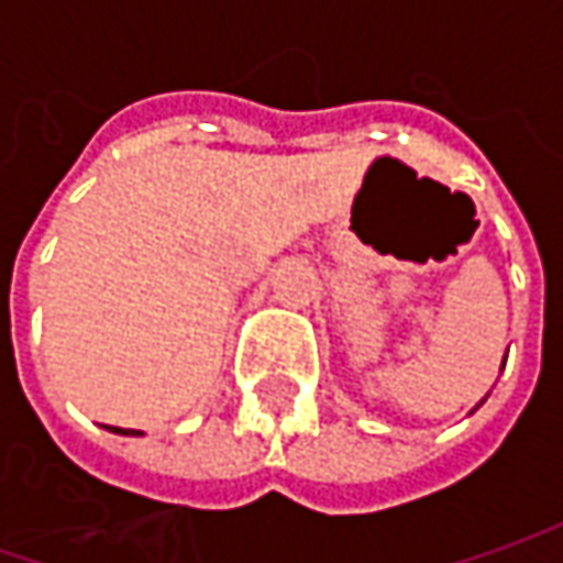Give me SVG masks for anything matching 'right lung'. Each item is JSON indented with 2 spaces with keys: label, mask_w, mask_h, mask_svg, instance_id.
<instances>
[{
  "label": "right lung",
  "mask_w": 563,
  "mask_h": 563,
  "mask_svg": "<svg viewBox=\"0 0 563 563\" xmlns=\"http://www.w3.org/2000/svg\"><path fill=\"white\" fill-rule=\"evenodd\" d=\"M112 432H121V429H115V426H109ZM124 435H141V432H134V429H124Z\"/></svg>",
  "instance_id": "obj_1"
}]
</instances>
